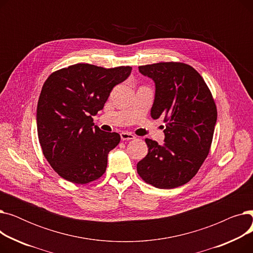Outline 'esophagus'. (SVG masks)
<instances>
[{
    "label": "esophagus",
    "mask_w": 253,
    "mask_h": 253,
    "mask_svg": "<svg viewBox=\"0 0 253 253\" xmlns=\"http://www.w3.org/2000/svg\"><path fill=\"white\" fill-rule=\"evenodd\" d=\"M121 139L122 140H130V139H134L135 138V135H133L132 133H130V132H122L121 134Z\"/></svg>",
    "instance_id": "34e87169"
}]
</instances>
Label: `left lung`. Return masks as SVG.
<instances>
[{"label": "left lung", "mask_w": 253, "mask_h": 253, "mask_svg": "<svg viewBox=\"0 0 253 253\" xmlns=\"http://www.w3.org/2000/svg\"><path fill=\"white\" fill-rule=\"evenodd\" d=\"M138 70L156 84L151 116H164L165 142L145 138L149 152L137 163V173L159 189L180 187L197 174L209 154L217 119L215 101L202 76L187 63L159 62Z\"/></svg>", "instance_id": "obj_1"}]
</instances>
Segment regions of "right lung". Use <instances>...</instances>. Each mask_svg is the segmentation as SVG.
I'll use <instances>...</instances> for the list:
<instances>
[{"label": "right lung", "instance_id": "obj_1", "mask_svg": "<svg viewBox=\"0 0 253 253\" xmlns=\"http://www.w3.org/2000/svg\"><path fill=\"white\" fill-rule=\"evenodd\" d=\"M131 70L77 63L53 72L45 81L37 108L38 137L46 160L62 178L86 184L103 175L108 154L121 137L94 126L92 116Z\"/></svg>", "mask_w": 253, "mask_h": 253}]
</instances>
